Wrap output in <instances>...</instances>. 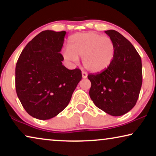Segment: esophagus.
<instances>
[{
  "label": "esophagus",
  "mask_w": 156,
  "mask_h": 156,
  "mask_svg": "<svg viewBox=\"0 0 156 156\" xmlns=\"http://www.w3.org/2000/svg\"><path fill=\"white\" fill-rule=\"evenodd\" d=\"M82 78H84V79L87 77V73L86 72L83 71V72H82Z\"/></svg>",
  "instance_id": "esophagus-1"
}]
</instances>
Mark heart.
<instances>
[{
    "instance_id": "obj_1",
    "label": "heart",
    "mask_w": 156,
    "mask_h": 156,
    "mask_svg": "<svg viewBox=\"0 0 156 156\" xmlns=\"http://www.w3.org/2000/svg\"><path fill=\"white\" fill-rule=\"evenodd\" d=\"M115 54V44L109 37L94 32L76 33L68 40V48L62 51L65 60L76 62L82 57L84 67L89 71L100 72L109 67Z\"/></svg>"
}]
</instances>
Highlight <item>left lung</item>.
Instances as JSON below:
<instances>
[{
	"label": "left lung",
	"mask_w": 156,
	"mask_h": 156,
	"mask_svg": "<svg viewBox=\"0 0 156 156\" xmlns=\"http://www.w3.org/2000/svg\"><path fill=\"white\" fill-rule=\"evenodd\" d=\"M115 44V54L107 69L89 74V96L106 114L119 116L134 107L142 85L141 58L126 38L114 30L105 31Z\"/></svg>",
	"instance_id": "8db88e82"
}]
</instances>
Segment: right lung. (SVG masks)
Listing matches in <instances>:
<instances>
[{
    "instance_id": "right-lung-1",
    "label": "right lung",
    "mask_w": 156,
    "mask_h": 156,
    "mask_svg": "<svg viewBox=\"0 0 156 156\" xmlns=\"http://www.w3.org/2000/svg\"><path fill=\"white\" fill-rule=\"evenodd\" d=\"M65 35V31L41 32L25 47L17 62V95L34 118L47 120L59 114L82 80L80 69H68L62 62Z\"/></svg>"
}]
</instances>
